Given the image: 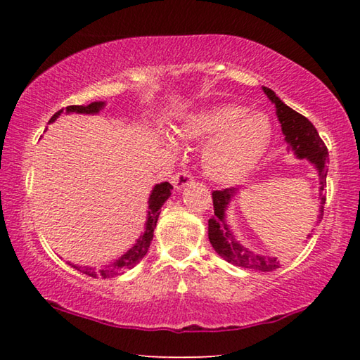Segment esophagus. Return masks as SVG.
<instances>
[{"mask_svg":"<svg viewBox=\"0 0 360 360\" xmlns=\"http://www.w3.org/2000/svg\"><path fill=\"white\" fill-rule=\"evenodd\" d=\"M192 181H193L192 174H188L187 172H181V173H178V174H174L173 186H174L176 191H181V188H184V187H187L188 184H192Z\"/></svg>","mask_w":360,"mask_h":360,"instance_id":"34e87169","label":"esophagus"}]
</instances>
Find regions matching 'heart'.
I'll list each match as a JSON object with an SVG mask.
<instances>
[{
    "mask_svg": "<svg viewBox=\"0 0 360 360\" xmlns=\"http://www.w3.org/2000/svg\"><path fill=\"white\" fill-rule=\"evenodd\" d=\"M187 141H208L203 168L210 178L231 182L245 176L264 155L271 139V122L264 112H248L245 106L221 105L192 114L178 129ZM168 148L178 141L167 135Z\"/></svg>",
    "mask_w": 360,
    "mask_h": 360,
    "instance_id": "1",
    "label": "heart"
}]
</instances>
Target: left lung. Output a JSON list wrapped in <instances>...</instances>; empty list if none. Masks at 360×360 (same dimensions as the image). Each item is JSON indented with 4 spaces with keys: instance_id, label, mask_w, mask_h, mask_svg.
Here are the masks:
<instances>
[{
    "instance_id": "left-lung-1",
    "label": "left lung",
    "mask_w": 360,
    "mask_h": 360,
    "mask_svg": "<svg viewBox=\"0 0 360 360\" xmlns=\"http://www.w3.org/2000/svg\"><path fill=\"white\" fill-rule=\"evenodd\" d=\"M271 103L276 106V115L279 124H281L283 135L285 136L288 148L294 150L298 158H307L309 163H313L319 174V200L321 205L326 203V179H327V162L328 150L322 141L318 130L304 115L298 114L294 109L278 98L276 94L271 89L262 87ZM235 195V187L222 188V191L212 192V205H214V216L208 221V238L214 248V251L225 259L229 264L236 266L251 268L255 271H273L279 268V260L276 257H268V255H259L249 251L248 248L241 246L236 241L235 235L231 233L227 222H225V210L230 203L231 197ZM324 206H321L319 221L322 219Z\"/></svg>"
}]
</instances>
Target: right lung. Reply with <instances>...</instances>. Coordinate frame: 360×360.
<instances>
[{
    "instance_id": "add662e5",
    "label": "right lung",
    "mask_w": 360,
    "mask_h": 360,
    "mask_svg": "<svg viewBox=\"0 0 360 360\" xmlns=\"http://www.w3.org/2000/svg\"><path fill=\"white\" fill-rule=\"evenodd\" d=\"M103 108H105V101H95V103H90L87 106L75 105V106L66 108V114L70 112L96 114L100 112ZM62 112L63 109H60L58 112L53 114L51 120H49V124H51V122H56L58 119V115H62ZM172 188L173 186L169 184V182H160V184H157L154 188H152V192L149 195V211H148V221H146L144 233L139 235V238L136 240L135 245H133L125 254H122L117 260L111 262L108 266H103L101 270H96L94 266H82V265H75V264H70V265L72 268H76L77 271L84 273V275L92 276V278L101 276L105 279L122 275V273H125L127 270H130V268L135 266L138 262L148 254L150 241L154 238V229L157 225V219L160 216V211L158 210H160L162 205L169 198V195H172Z\"/></svg>"
}]
</instances>
